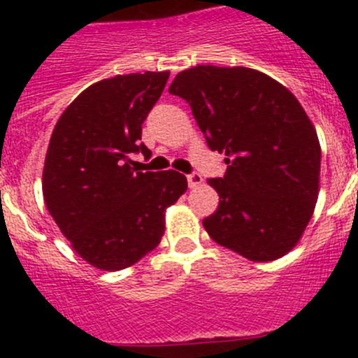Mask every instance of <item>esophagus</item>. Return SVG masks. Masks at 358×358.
<instances>
[{
	"label": "esophagus",
	"instance_id": "obj_1",
	"mask_svg": "<svg viewBox=\"0 0 358 358\" xmlns=\"http://www.w3.org/2000/svg\"><path fill=\"white\" fill-rule=\"evenodd\" d=\"M187 182H189L190 189H196V187H199L202 183V176L199 173H190V175L187 176Z\"/></svg>",
	"mask_w": 358,
	"mask_h": 358
}]
</instances>
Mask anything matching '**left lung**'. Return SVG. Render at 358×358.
Listing matches in <instances>:
<instances>
[{
    "mask_svg": "<svg viewBox=\"0 0 358 358\" xmlns=\"http://www.w3.org/2000/svg\"><path fill=\"white\" fill-rule=\"evenodd\" d=\"M209 149L225 154L223 178L208 180L218 209L202 220L220 246L273 262L298 244L319 196L320 143L294 95L249 67L197 66L176 74Z\"/></svg>",
    "mask_w": 358,
    "mask_h": 358,
    "instance_id": "1",
    "label": "left lung"
}]
</instances>
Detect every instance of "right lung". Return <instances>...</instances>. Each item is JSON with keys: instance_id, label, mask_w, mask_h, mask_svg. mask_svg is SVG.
Masks as SVG:
<instances>
[{"instance_id": "1", "label": "right lung", "mask_w": 358, "mask_h": 358, "mask_svg": "<svg viewBox=\"0 0 358 358\" xmlns=\"http://www.w3.org/2000/svg\"><path fill=\"white\" fill-rule=\"evenodd\" d=\"M169 72L114 76L88 86L64 110L50 138L43 196L74 251L107 272L128 268L157 248L166 208L187 190L178 171H140L142 124Z\"/></svg>"}]
</instances>
